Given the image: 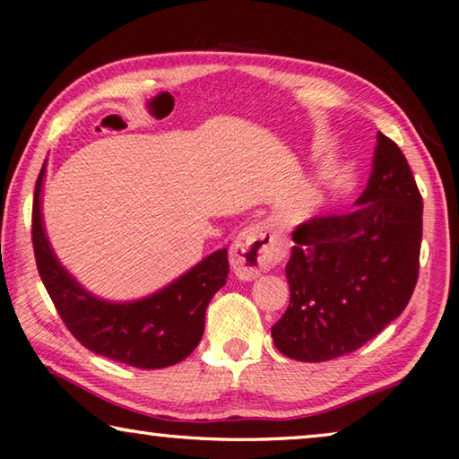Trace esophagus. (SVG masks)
Instances as JSON below:
<instances>
[{"instance_id": "1", "label": "esophagus", "mask_w": 459, "mask_h": 459, "mask_svg": "<svg viewBox=\"0 0 459 459\" xmlns=\"http://www.w3.org/2000/svg\"><path fill=\"white\" fill-rule=\"evenodd\" d=\"M282 245L273 232L256 224L245 229L230 247V266L237 277L253 281L281 261Z\"/></svg>"}]
</instances>
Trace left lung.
I'll return each mask as SVG.
<instances>
[{
    "label": "left lung",
    "mask_w": 459,
    "mask_h": 459,
    "mask_svg": "<svg viewBox=\"0 0 459 459\" xmlns=\"http://www.w3.org/2000/svg\"><path fill=\"white\" fill-rule=\"evenodd\" d=\"M423 203L399 146L377 134L368 186L345 214L293 230L285 266L290 301L273 343L321 363L368 343L410 303L420 273Z\"/></svg>",
    "instance_id": "obj_1"
}]
</instances>
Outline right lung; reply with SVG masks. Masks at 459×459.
<instances>
[{"label": "right lung", "instance_id": "1", "mask_svg": "<svg viewBox=\"0 0 459 459\" xmlns=\"http://www.w3.org/2000/svg\"><path fill=\"white\" fill-rule=\"evenodd\" d=\"M44 177L46 162L33 193V253L41 282L72 335L91 353L138 369H162L186 359L203 339L208 303L227 285V248L204 256L152 295L108 301L82 287L56 256L41 214Z\"/></svg>", "mask_w": 459, "mask_h": 459}]
</instances>
